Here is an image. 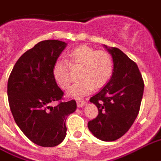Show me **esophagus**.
Returning <instances> with one entry per match:
<instances>
[{
	"label": "esophagus",
	"instance_id": "obj_1",
	"mask_svg": "<svg viewBox=\"0 0 161 161\" xmlns=\"http://www.w3.org/2000/svg\"><path fill=\"white\" fill-rule=\"evenodd\" d=\"M76 103H77V106H78V107H83V106L86 104V102L84 100H77V101H76Z\"/></svg>",
	"mask_w": 161,
	"mask_h": 161
}]
</instances>
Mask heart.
<instances>
[{
    "label": "heart",
    "mask_w": 161,
    "mask_h": 161,
    "mask_svg": "<svg viewBox=\"0 0 161 161\" xmlns=\"http://www.w3.org/2000/svg\"><path fill=\"white\" fill-rule=\"evenodd\" d=\"M70 65L81 66L79 79L69 91V96L82 97L93 90L103 87L111 79L114 71L113 58L106 51H96L89 46H80L67 54ZM53 76L56 83L63 89L70 84L69 65L64 60H58L53 68Z\"/></svg>",
    "instance_id": "heart-1"
}]
</instances>
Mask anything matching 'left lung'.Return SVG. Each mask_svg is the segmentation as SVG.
Listing matches in <instances>:
<instances>
[{
  "label": "left lung",
  "mask_w": 161,
  "mask_h": 161,
  "mask_svg": "<svg viewBox=\"0 0 161 161\" xmlns=\"http://www.w3.org/2000/svg\"><path fill=\"white\" fill-rule=\"evenodd\" d=\"M114 71L104 87L90 98L98 108L97 116L88 122L97 138L110 142L121 137L135 121L142 102L144 83L135 62L116 47H108Z\"/></svg>",
  "instance_id": "left-lung-1"
}]
</instances>
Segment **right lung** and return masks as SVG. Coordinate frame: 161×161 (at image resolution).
I'll return each instance as SVG.
<instances>
[{
    "mask_svg": "<svg viewBox=\"0 0 161 161\" xmlns=\"http://www.w3.org/2000/svg\"><path fill=\"white\" fill-rule=\"evenodd\" d=\"M67 44L41 42L19 58L7 82V97L14 120L28 138L42 147H55L66 136L65 121L76 102H63V92L53 76V65ZM58 102L56 106L50 105Z\"/></svg>",
    "mask_w": 161,
    "mask_h": 161,
    "instance_id": "add662e5",
    "label": "right lung"
}]
</instances>
